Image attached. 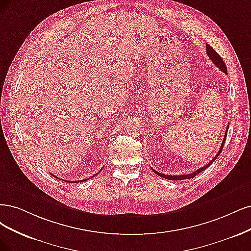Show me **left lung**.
<instances>
[{
    "mask_svg": "<svg viewBox=\"0 0 251 251\" xmlns=\"http://www.w3.org/2000/svg\"><path fill=\"white\" fill-rule=\"evenodd\" d=\"M206 54L208 55V57H209V59H211L214 63H215V66H217L218 68H219L222 72H224L225 74H227V69H226V66H225V63H224V61H223V59L221 58V56L218 54L213 48L209 46L208 44H206ZM228 127H229V124L227 125V127H226V131H225V136H224V139H223V141H222V144H221V147H220V150L218 151V153H217V155L209 161V163L207 164V165H205V166H203V167H201L200 169H198L197 171H195V172H193V173H191V174H184V175H165V174H163V173H159V172H157V171H155L154 169H152L153 170V172L154 173H156L158 176H160V177H164V178H166V179H169V180H182V179H190V178H193V177H195L196 175H198L199 173H201L202 171H203V170H205L209 165H212V163H214L215 161V159L219 156V154L221 153V151H222V149H223V146H224V143H225V140H226V135H227V130H228Z\"/></svg>",
    "mask_w": 251,
    "mask_h": 251,
    "instance_id": "obj_1",
    "label": "left lung"
}]
</instances>
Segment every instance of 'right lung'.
<instances>
[{
    "instance_id": "right-lung-1",
    "label": "right lung",
    "mask_w": 251,
    "mask_h": 251,
    "mask_svg": "<svg viewBox=\"0 0 251 251\" xmlns=\"http://www.w3.org/2000/svg\"><path fill=\"white\" fill-rule=\"evenodd\" d=\"M52 176H54L55 178H58V177H56L55 175H53V174H51ZM94 177V176H93ZM59 179V178H58ZM85 180H87V179H83V180H74V181H70V180H67V181H69V182H71V183H76V182H81V181H85Z\"/></svg>"
}]
</instances>
